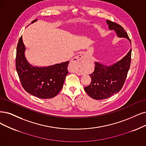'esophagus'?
Segmentation results:
<instances>
[{
  "label": "esophagus",
  "mask_w": 146,
  "mask_h": 146,
  "mask_svg": "<svg viewBox=\"0 0 146 146\" xmlns=\"http://www.w3.org/2000/svg\"><path fill=\"white\" fill-rule=\"evenodd\" d=\"M85 62V57L82 55H78L75 56L72 61V64L74 66H83Z\"/></svg>",
  "instance_id": "1"
}]
</instances>
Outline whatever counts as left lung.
Wrapping results in <instances>:
<instances>
[{
	"instance_id": "1",
	"label": "left lung",
	"mask_w": 146,
	"mask_h": 146,
	"mask_svg": "<svg viewBox=\"0 0 146 146\" xmlns=\"http://www.w3.org/2000/svg\"><path fill=\"white\" fill-rule=\"evenodd\" d=\"M110 30H114L118 37L126 38L129 41L127 32L123 27L110 20H106ZM131 49L120 61L106 66L95 62L94 71L90 74L91 84L84 88L91 98L102 100L111 97L120 91L125 82L131 62Z\"/></svg>"
}]
</instances>
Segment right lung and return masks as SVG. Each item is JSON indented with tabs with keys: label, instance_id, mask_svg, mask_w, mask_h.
I'll use <instances>...</instances> for the list:
<instances>
[{
	"label": "right lung",
	"instance_id": "right-lung-1",
	"mask_svg": "<svg viewBox=\"0 0 146 146\" xmlns=\"http://www.w3.org/2000/svg\"><path fill=\"white\" fill-rule=\"evenodd\" d=\"M37 19L32 21L34 23ZM25 46L20 37L17 47L15 67L22 87L26 91L40 99L56 96L63 87L68 73L69 61L46 67L31 66L25 56Z\"/></svg>",
	"mask_w": 146,
	"mask_h": 146
}]
</instances>
